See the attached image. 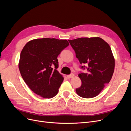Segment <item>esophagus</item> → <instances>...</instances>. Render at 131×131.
Listing matches in <instances>:
<instances>
[{"label": "esophagus", "mask_w": 131, "mask_h": 131, "mask_svg": "<svg viewBox=\"0 0 131 131\" xmlns=\"http://www.w3.org/2000/svg\"><path fill=\"white\" fill-rule=\"evenodd\" d=\"M74 74H71L70 75H67V78L68 79H71V78H73L74 77Z\"/></svg>", "instance_id": "1"}]
</instances>
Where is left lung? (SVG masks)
Listing matches in <instances>:
<instances>
[{
    "label": "left lung",
    "mask_w": 131,
    "mask_h": 131,
    "mask_svg": "<svg viewBox=\"0 0 131 131\" xmlns=\"http://www.w3.org/2000/svg\"><path fill=\"white\" fill-rule=\"evenodd\" d=\"M68 41L82 65L81 69H87L86 73L79 74L82 84L76 92L82 98L95 97L109 83L114 73L115 59L111 47L99 37L80 38Z\"/></svg>",
    "instance_id": "obj_1"
}]
</instances>
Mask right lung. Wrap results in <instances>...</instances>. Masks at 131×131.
<instances>
[{
  "label": "right lung",
  "mask_w": 131,
  "mask_h": 131,
  "mask_svg": "<svg viewBox=\"0 0 131 131\" xmlns=\"http://www.w3.org/2000/svg\"><path fill=\"white\" fill-rule=\"evenodd\" d=\"M69 45L67 40L42 38L27 42L20 54L19 70L26 84L43 98L56 95L64 78L57 71L61 51Z\"/></svg>",
  "instance_id": "obj_1"
}]
</instances>
